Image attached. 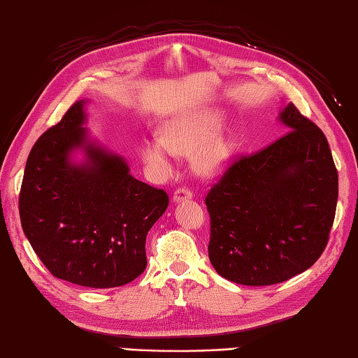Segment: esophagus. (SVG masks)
Returning <instances> with one entry per match:
<instances>
[{"label":"esophagus","mask_w":358,"mask_h":358,"mask_svg":"<svg viewBox=\"0 0 358 358\" xmlns=\"http://www.w3.org/2000/svg\"><path fill=\"white\" fill-rule=\"evenodd\" d=\"M193 197V193L189 192V189H187V188H178L176 192H174V194H173V202H176V203H179V202H184V201H189Z\"/></svg>","instance_id":"1"}]
</instances>
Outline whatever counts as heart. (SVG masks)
<instances>
[{"instance_id": "obj_1", "label": "heart", "mask_w": 358, "mask_h": 358, "mask_svg": "<svg viewBox=\"0 0 358 358\" xmlns=\"http://www.w3.org/2000/svg\"><path fill=\"white\" fill-rule=\"evenodd\" d=\"M224 113L214 108H192L169 119L159 138L139 142V155L156 176H169L174 166V155L192 153L194 170L201 174H216L224 170L236 153L237 139L219 131Z\"/></svg>"}]
</instances>
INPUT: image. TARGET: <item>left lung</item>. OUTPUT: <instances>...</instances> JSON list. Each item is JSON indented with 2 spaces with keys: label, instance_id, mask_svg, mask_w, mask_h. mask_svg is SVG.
<instances>
[{
  "label": "left lung",
  "instance_id": "obj_1",
  "mask_svg": "<svg viewBox=\"0 0 358 358\" xmlns=\"http://www.w3.org/2000/svg\"><path fill=\"white\" fill-rule=\"evenodd\" d=\"M288 133L229 166L205 199L208 256L227 280L266 287L313 266L328 243L338 174L323 131L287 104Z\"/></svg>",
  "mask_w": 358,
  "mask_h": 358
}]
</instances>
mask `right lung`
I'll use <instances>...</instances> for the list:
<instances>
[{
  "instance_id": "obj_1",
  "label": "right lung",
  "mask_w": 358,
  "mask_h": 358,
  "mask_svg": "<svg viewBox=\"0 0 358 358\" xmlns=\"http://www.w3.org/2000/svg\"><path fill=\"white\" fill-rule=\"evenodd\" d=\"M87 104L75 102L31 148L20 193L21 225L55 277L116 288L144 273L147 233L169 196L133 178L125 157L92 136Z\"/></svg>"
}]
</instances>
